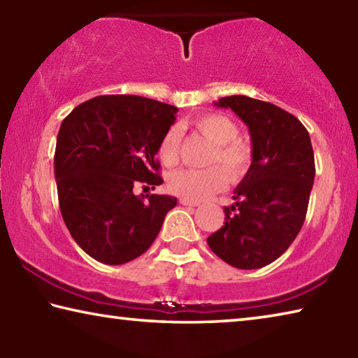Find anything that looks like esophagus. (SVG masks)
<instances>
[{"label":"esophagus","mask_w":358,"mask_h":358,"mask_svg":"<svg viewBox=\"0 0 358 358\" xmlns=\"http://www.w3.org/2000/svg\"><path fill=\"white\" fill-rule=\"evenodd\" d=\"M180 203H181V205H185V207H197V205H199V202H196V201H189V199H183V197L180 199Z\"/></svg>","instance_id":"1"}]
</instances>
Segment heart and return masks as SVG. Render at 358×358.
Listing matches in <instances>:
<instances>
[{
    "instance_id": "1",
    "label": "heart",
    "mask_w": 358,
    "mask_h": 358,
    "mask_svg": "<svg viewBox=\"0 0 358 358\" xmlns=\"http://www.w3.org/2000/svg\"><path fill=\"white\" fill-rule=\"evenodd\" d=\"M199 134L213 143L208 155L207 169H183L169 175V191L189 201H203L211 194L221 191L227 183L243 178L252 162L251 145L238 138V126L234 120L222 113H203L191 121ZM180 153V131L169 128L157 143V156L164 166H175ZM221 165L227 176L219 166Z\"/></svg>"
}]
</instances>
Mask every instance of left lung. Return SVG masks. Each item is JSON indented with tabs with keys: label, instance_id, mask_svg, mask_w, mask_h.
Instances as JSON below:
<instances>
[{
	"label": "left lung",
	"instance_id": "8db88e82",
	"mask_svg": "<svg viewBox=\"0 0 358 358\" xmlns=\"http://www.w3.org/2000/svg\"><path fill=\"white\" fill-rule=\"evenodd\" d=\"M245 121L252 162L235 187L226 222L207 243L224 262L241 270L273 262L292 245L305 222L314 183V153L305 126L270 102L226 96L215 102Z\"/></svg>",
	"mask_w": 358,
	"mask_h": 358
}]
</instances>
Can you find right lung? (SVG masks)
I'll use <instances>...</instances> for the list:
<instances>
[{
	"label": "right lung",
	"mask_w": 358,
	"mask_h": 358,
	"mask_svg": "<svg viewBox=\"0 0 358 358\" xmlns=\"http://www.w3.org/2000/svg\"><path fill=\"white\" fill-rule=\"evenodd\" d=\"M177 107L134 94L98 96L63 120L55 150L58 202L66 227L98 262L121 265L153 245L171 196H136L162 183L157 143Z\"/></svg>",
	"instance_id": "1"
}]
</instances>
